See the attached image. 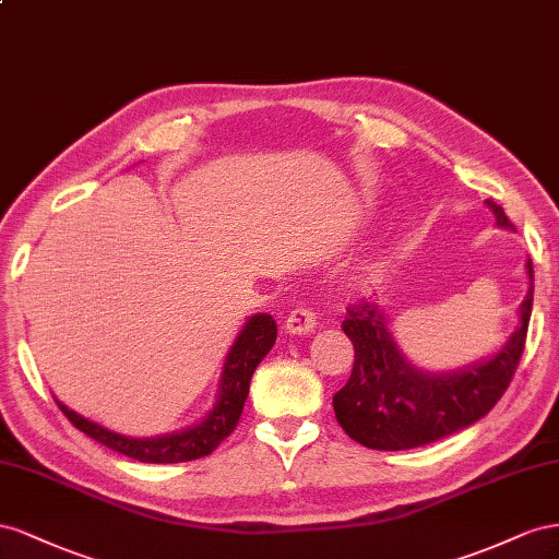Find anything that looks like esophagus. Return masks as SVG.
I'll list each match as a JSON object with an SVG mask.
<instances>
[{"instance_id":"34e87169","label":"esophagus","mask_w":559,"mask_h":559,"mask_svg":"<svg viewBox=\"0 0 559 559\" xmlns=\"http://www.w3.org/2000/svg\"><path fill=\"white\" fill-rule=\"evenodd\" d=\"M316 328V313L307 307H297L285 318V332L290 334H309Z\"/></svg>"}]
</instances>
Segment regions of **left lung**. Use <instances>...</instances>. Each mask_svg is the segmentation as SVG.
Here are the masks:
<instances>
[{
  "label": "left lung",
  "instance_id": "8db88e82",
  "mask_svg": "<svg viewBox=\"0 0 559 559\" xmlns=\"http://www.w3.org/2000/svg\"><path fill=\"white\" fill-rule=\"evenodd\" d=\"M499 227H510L501 205L487 199ZM530 293L520 305V328L485 362L450 374H428L405 360L395 346L384 311L372 301L346 309L342 330L354 342V370L332 395L334 417L348 438L370 450H412L452 436L483 419L499 403L522 358L534 301V266L527 260Z\"/></svg>",
  "mask_w": 559,
  "mask_h": 559
}]
</instances>
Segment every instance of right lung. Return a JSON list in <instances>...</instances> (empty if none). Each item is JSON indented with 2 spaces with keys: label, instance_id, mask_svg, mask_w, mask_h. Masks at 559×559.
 Returning a JSON list of instances; mask_svg holds the SVG:
<instances>
[{
  "label": "right lung",
  "instance_id": "right-lung-1",
  "mask_svg": "<svg viewBox=\"0 0 559 559\" xmlns=\"http://www.w3.org/2000/svg\"><path fill=\"white\" fill-rule=\"evenodd\" d=\"M276 344V321L269 313L250 316L243 330L238 332L234 346L229 348L225 368L219 377L217 403L201 424L191 426L180 433H168L158 438H129L107 430L100 424L84 419L82 414L66 407L60 401L58 407L66 417L95 442L105 448L142 461V464H182L194 461L217 450V444L231 436L250 391L252 372L258 370L262 358Z\"/></svg>",
  "mask_w": 559,
  "mask_h": 559
}]
</instances>
